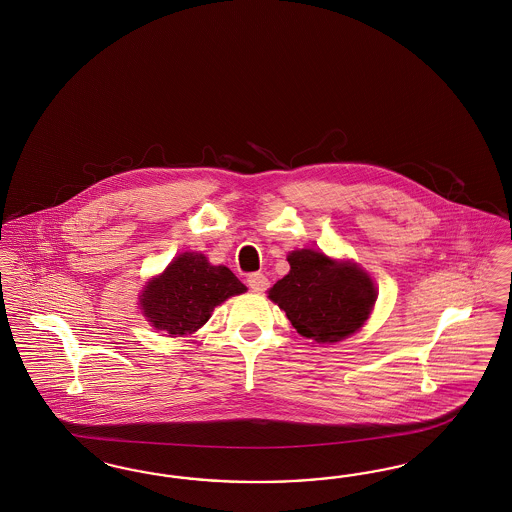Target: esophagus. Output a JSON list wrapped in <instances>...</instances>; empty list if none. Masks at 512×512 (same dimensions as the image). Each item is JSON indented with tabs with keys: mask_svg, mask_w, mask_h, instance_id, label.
<instances>
[{
	"mask_svg": "<svg viewBox=\"0 0 512 512\" xmlns=\"http://www.w3.org/2000/svg\"><path fill=\"white\" fill-rule=\"evenodd\" d=\"M247 286L251 287L253 291H257V293H263L268 287V278L261 272H253V274L247 276Z\"/></svg>",
	"mask_w": 512,
	"mask_h": 512,
	"instance_id": "34e87169",
	"label": "esophagus"
}]
</instances>
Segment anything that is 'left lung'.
<instances>
[{
	"mask_svg": "<svg viewBox=\"0 0 512 512\" xmlns=\"http://www.w3.org/2000/svg\"><path fill=\"white\" fill-rule=\"evenodd\" d=\"M289 274L268 297L286 312L287 320L307 339L337 343L362 328L375 303L368 274L352 263H335L314 249L287 255Z\"/></svg>",
	"mask_w": 512,
	"mask_h": 512,
	"instance_id": "left-lung-1",
	"label": "left lung"
}]
</instances>
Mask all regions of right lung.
I'll return each instance as SVG.
<instances>
[{
    "mask_svg": "<svg viewBox=\"0 0 512 512\" xmlns=\"http://www.w3.org/2000/svg\"><path fill=\"white\" fill-rule=\"evenodd\" d=\"M246 289L230 268L209 265L202 253H183L148 284L141 305L154 328L177 337L202 328L213 308Z\"/></svg>",
    "mask_w": 512,
    "mask_h": 512,
    "instance_id": "right-lung-1",
    "label": "right lung"
}]
</instances>
